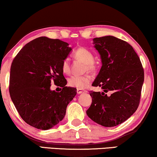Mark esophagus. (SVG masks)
I'll list each match as a JSON object with an SVG mask.
<instances>
[{
  "label": "esophagus",
  "mask_w": 157,
  "mask_h": 157,
  "mask_svg": "<svg viewBox=\"0 0 157 157\" xmlns=\"http://www.w3.org/2000/svg\"><path fill=\"white\" fill-rule=\"evenodd\" d=\"M76 92H77V94H82V93H84V92H87L86 91V90H82V89H77L76 90Z\"/></svg>",
  "instance_id": "34e87169"
}]
</instances>
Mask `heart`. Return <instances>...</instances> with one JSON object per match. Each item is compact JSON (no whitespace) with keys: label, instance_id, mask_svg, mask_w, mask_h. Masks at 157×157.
<instances>
[{"label":"heart","instance_id":"1","mask_svg":"<svg viewBox=\"0 0 157 157\" xmlns=\"http://www.w3.org/2000/svg\"><path fill=\"white\" fill-rule=\"evenodd\" d=\"M74 57L77 60L84 63V71L95 73L97 71V63L94 60V53L89 48L85 47H80L74 53ZM61 69L65 74H69L71 73L70 61L68 58H66L62 61ZM92 78L89 74L83 76H73L69 78L68 81V84L71 87L81 89H84L91 82Z\"/></svg>","mask_w":157,"mask_h":157}]
</instances>
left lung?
Segmentation results:
<instances>
[{
    "label": "left lung",
    "instance_id": "1",
    "mask_svg": "<svg viewBox=\"0 0 157 157\" xmlns=\"http://www.w3.org/2000/svg\"><path fill=\"white\" fill-rule=\"evenodd\" d=\"M102 66L93 86L104 91H91L92 103L86 113L100 125L112 127L127 120L140 103L144 72L133 47L114 36L94 38Z\"/></svg>",
    "mask_w": 157,
    "mask_h": 157
}]
</instances>
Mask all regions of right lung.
<instances>
[{"mask_svg": "<svg viewBox=\"0 0 157 157\" xmlns=\"http://www.w3.org/2000/svg\"><path fill=\"white\" fill-rule=\"evenodd\" d=\"M59 39L39 37L28 43L14 58L10 66L9 93L25 123L47 130L62 121L66 107L76 94L67 81L61 64L71 48ZM53 82L61 92L51 91Z\"/></svg>", "mask_w": 157, "mask_h": 157, "instance_id": "add662e5", "label": "right lung"}]
</instances>
